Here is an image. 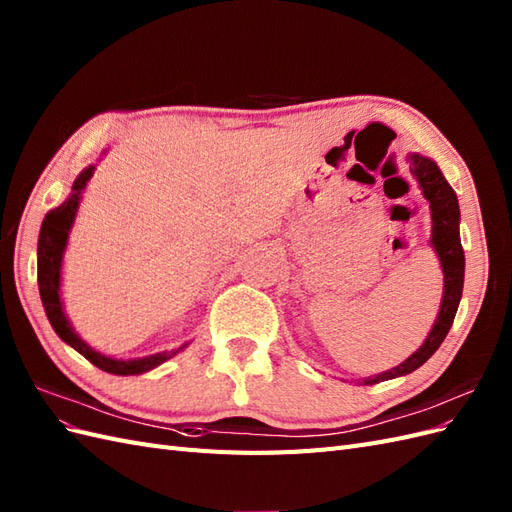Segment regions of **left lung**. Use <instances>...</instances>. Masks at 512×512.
Listing matches in <instances>:
<instances>
[{
  "mask_svg": "<svg viewBox=\"0 0 512 512\" xmlns=\"http://www.w3.org/2000/svg\"><path fill=\"white\" fill-rule=\"evenodd\" d=\"M409 172L416 178L424 198L428 200V209H431V247L435 250L441 271H444V295H441V306L437 312V319L433 329L428 331L426 340L418 351H413L403 364H398L390 370L379 372L362 379L359 385H375L379 381H388L396 377H405L409 372L418 370L428 357H431L439 347L448 331L452 327L454 314L459 310V301L463 295V275H465V254L461 245L459 222H461V209L457 193L441 174L439 165L420 153L407 155Z\"/></svg>",
  "mask_w": 512,
  "mask_h": 512,
  "instance_id": "8db88e82",
  "label": "left lung"
}]
</instances>
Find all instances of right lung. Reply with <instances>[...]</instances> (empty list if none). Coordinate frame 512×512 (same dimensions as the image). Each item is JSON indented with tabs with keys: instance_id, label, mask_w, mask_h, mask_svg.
Returning a JSON list of instances; mask_svg holds the SVG:
<instances>
[{
	"instance_id": "1",
	"label": "right lung",
	"mask_w": 512,
	"mask_h": 512,
	"mask_svg": "<svg viewBox=\"0 0 512 512\" xmlns=\"http://www.w3.org/2000/svg\"><path fill=\"white\" fill-rule=\"evenodd\" d=\"M107 153V150H105ZM103 153V155H105ZM96 170V165H88L86 170H81L79 176L75 178L71 196H68L60 206H55L53 211H49L43 219V226H40L38 234V290H40V299H43V306L47 312V319L51 327L55 329L66 344L84 355L88 362H92L96 368H101L105 372H112V375H142V372L153 370L161 366L163 362H168L176 353H181L187 344L172 351H163L155 355H146V357H135V359H116L109 357L101 351H94L86 340H81L77 331L73 329V323L68 321V316L64 314V303L60 297V284H62V260L64 252L68 245V234H71V228L75 224V217L79 211V202H81V193L86 191V185L92 178Z\"/></svg>"
}]
</instances>
